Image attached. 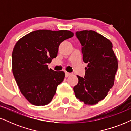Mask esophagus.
I'll list each match as a JSON object with an SVG mask.
<instances>
[{"instance_id": "1", "label": "esophagus", "mask_w": 131, "mask_h": 131, "mask_svg": "<svg viewBox=\"0 0 131 131\" xmlns=\"http://www.w3.org/2000/svg\"><path fill=\"white\" fill-rule=\"evenodd\" d=\"M65 74H66V77H68V76H70V75L71 74V73H68V72H66V73H65Z\"/></svg>"}]
</instances>
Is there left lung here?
<instances>
[{
    "label": "left lung",
    "mask_w": 131,
    "mask_h": 131,
    "mask_svg": "<svg viewBox=\"0 0 131 131\" xmlns=\"http://www.w3.org/2000/svg\"><path fill=\"white\" fill-rule=\"evenodd\" d=\"M82 46L83 61L87 63L84 78L77 76L78 83L73 88L76 97L87 105H94L106 97L114 83L118 61L112 42L92 31H77Z\"/></svg>",
    "instance_id": "8db88e82"
}]
</instances>
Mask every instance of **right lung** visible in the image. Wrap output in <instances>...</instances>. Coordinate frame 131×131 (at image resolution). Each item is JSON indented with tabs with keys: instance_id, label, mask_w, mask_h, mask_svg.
<instances>
[{
	"instance_id": "obj_1",
	"label": "right lung",
	"mask_w": 131,
	"mask_h": 131,
	"mask_svg": "<svg viewBox=\"0 0 131 131\" xmlns=\"http://www.w3.org/2000/svg\"><path fill=\"white\" fill-rule=\"evenodd\" d=\"M69 30H39L25 35L12 52V73L19 90L31 104L45 105L52 101L65 73L48 69L57 56L61 43L72 37Z\"/></svg>"
}]
</instances>
